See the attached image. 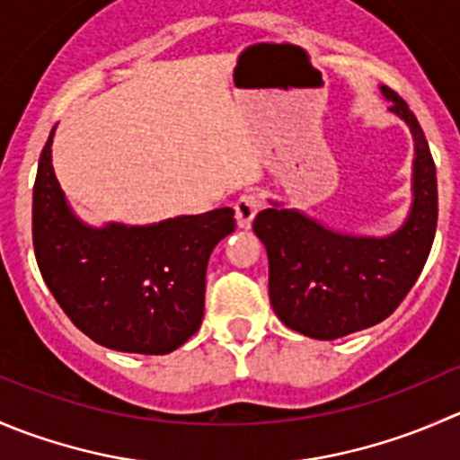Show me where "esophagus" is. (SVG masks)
<instances>
[{"mask_svg": "<svg viewBox=\"0 0 460 460\" xmlns=\"http://www.w3.org/2000/svg\"><path fill=\"white\" fill-rule=\"evenodd\" d=\"M258 208H261V202L253 193H244L235 199V220H238L240 229H249L256 217Z\"/></svg>", "mask_w": 460, "mask_h": 460, "instance_id": "1", "label": "esophagus"}]
</instances>
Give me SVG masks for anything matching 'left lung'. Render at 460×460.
Wrapping results in <instances>:
<instances>
[{
	"mask_svg": "<svg viewBox=\"0 0 460 460\" xmlns=\"http://www.w3.org/2000/svg\"><path fill=\"white\" fill-rule=\"evenodd\" d=\"M380 93L413 139L411 204L402 225L385 235L353 234L276 199L253 220L270 258L271 307L305 337L332 341L394 314L434 243L438 189L429 146L407 102L385 84Z\"/></svg>",
	"mask_w": 460,
	"mask_h": 460,
	"instance_id": "8db88e82",
	"label": "left lung"
}]
</instances>
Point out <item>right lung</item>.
Wrapping results in <instances>:
<instances>
[{
    "label": "right lung",
    "instance_id": "1",
    "mask_svg": "<svg viewBox=\"0 0 460 460\" xmlns=\"http://www.w3.org/2000/svg\"><path fill=\"white\" fill-rule=\"evenodd\" d=\"M53 135L56 128L33 189V247L44 283L75 328L105 349L172 353L202 325L208 258L234 234V208L153 225H89L53 172Z\"/></svg>",
    "mask_w": 460,
    "mask_h": 460
}]
</instances>
